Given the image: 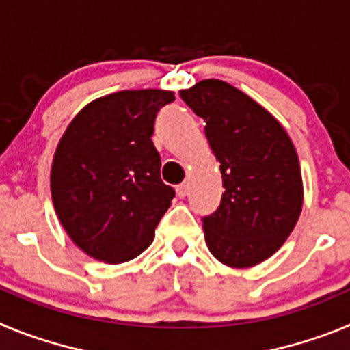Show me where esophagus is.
<instances>
[{"instance_id":"1","label":"esophagus","mask_w":350,"mask_h":350,"mask_svg":"<svg viewBox=\"0 0 350 350\" xmlns=\"http://www.w3.org/2000/svg\"><path fill=\"white\" fill-rule=\"evenodd\" d=\"M187 191H189V184H187V182H182V184L177 185L178 198H185V196H187Z\"/></svg>"}]
</instances>
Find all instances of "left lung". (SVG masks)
Segmentation results:
<instances>
[{
    "instance_id": "obj_1",
    "label": "left lung",
    "mask_w": 350,
    "mask_h": 350,
    "mask_svg": "<svg viewBox=\"0 0 350 350\" xmlns=\"http://www.w3.org/2000/svg\"><path fill=\"white\" fill-rule=\"evenodd\" d=\"M180 98L205 119L221 163L224 193L217 210L203 217L206 245L228 267H254L282 247L301 212L295 145L271 113L222 80H202Z\"/></svg>"
}]
</instances>
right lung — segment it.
I'll use <instances>...</instances> for the list:
<instances>
[{
	"label": "right lung",
	"mask_w": 350,
	"mask_h": 350,
	"mask_svg": "<svg viewBox=\"0 0 350 350\" xmlns=\"http://www.w3.org/2000/svg\"><path fill=\"white\" fill-rule=\"evenodd\" d=\"M173 100L161 89L105 96L77 113L55 148L52 202L66 233L91 258L124 262L154 240L175 191L161 180L150 137L157 112Z\"/></svg>",
	"instance_id": "add662e5"
}]
</instances>
